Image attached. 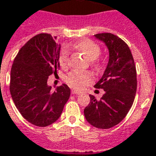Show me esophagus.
<instances>
[{"label": "esophagus", "mask_w": 156, "mask_h": 156, "mask_svg": "<svg viewBox=\"0 0 156 156\" xmlns=\"http://www.w3.org/2000/svg\"><path fill=\"white\" fill-rule=\"evenodd\" d=\"M71 93L73 94V95H79V94H80L81 92H79V91H74V90H72V91H71Z\"/></svg>", "instance_id": "esophagus-1"}]
</instances>
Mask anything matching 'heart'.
I'll return each instance as SVG.
<instances>
[{
  "mask_svg": "<svg viewBox=\"0 0 156 156\" xmlns=\"http://www.w3.org/2000/svg\"><path fill=\"white\" fill-rule=\"evenodd\" d=\"M74 48L78 51L83 53L87 59L92 62L99 63V56L101 53V47L97 43L90 39H83L74 45ZM69 52L66 47H62L59 51L58 60L60 67L62 69H67L69 66ZM92 75L90 73H78V72H71L65 78V82L70 87L76 90H82L87 85L92 82Z\"/></svg>",
  "mask_w": 156,
  "mask_h": 156,
  "instance_id": "b5f03b06",
  "label": "heart"
}]
</instances>
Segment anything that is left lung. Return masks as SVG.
I'll return each instance as SVG.
<instances>
[{
  "label": "left lung",
  "instance_id": "obj_1",
  "mask_svg": "<svg viewBox=\"0 0 156 156\" xmlns=\"http://www.w3.org/2000/svg\"><path fill=\"white\" fill-rule=\"evenodd\" d=\"M109 49L110 59L101 80L95 85L104 89L100 100L90 95L84 115L91 125L107 129L119 123L133 104L136 91V70L129 47L118 36L110 33L96 34Z\"/></svg>",
  "mask_w": 156,
  "mask_h": 156
}]
</instances>
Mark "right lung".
<instances>
[{
  "mask_svg": "<svg viewBox=\"0 0 156 156\" xmlns=\"http://www.w3.org/2000/svg\"><path fill=\"white\" fill-rule=\"evenodd\" d=\"M49 33L33 37L18 52L10 71L9 91L26 120L46 127L58 119L70 96L66 84L51 91L47 79L59 67V45Z\"/></svg>",
  "mask_w": 156,
  "mask_h": 156,
  "instance_id": "obj_1",
  "label": "right lung"
}]
</instances>
